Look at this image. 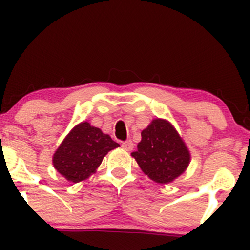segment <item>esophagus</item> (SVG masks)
<instances>
[{"mask_svg": "<svg viewBox=\"0 0 250 250\" xmlns=\"http://www.w3.org/2000/svg\"><path fill=\"white\" fill-rule=\"evenodd\" d=\"M122 148L125 149V150H127V151H130V150H133V148H134V145H133V142H131L130 140H128V141L123 142V143H122Z\"/></svg>", "mask_w": 250, "mask_h": 250, "instance_id": "esophagus-1", "label": "esophagus"}]
</instances>
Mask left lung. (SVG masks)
Returning <instances> with one entry per match:
<instances>
[{
    "instance_id": "8db88e82",
    "label": "left lung",
    "mask_w": 250,
    "mask_h": 250,
    "mask_svg": "<svg viewBox=\"0 0 250 250\" xmlns=\"http://www.w3.org/2000/svg\"><path fill=\"white\" fill-rule=\"evenodd\" d=\"M142 140L131 156L149 179L169 183L185 173L190 154L179 133L168 121L156 119L141 133Z\"/></svg>"
}]
</instances>
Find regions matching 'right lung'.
<instances>
[{
  "mask_svg": "<svg viewBox=\"0 0 250 250\" xmlns=\"http://www.w3.org/2000/svg\"><path fill=\"white\" fill-rule=\"evenodd\" d=\"M120 147L101 129L82 122L71 129L53 156L54 167L69 182L85 180L101 165L108 151Z\"/></svg>",
  "mask_w": 250,
  "mask_h": 250,
  "instance_id": "obj_1",
  "label": "right lung"
}]
</instances>
